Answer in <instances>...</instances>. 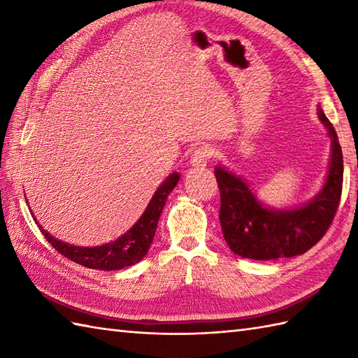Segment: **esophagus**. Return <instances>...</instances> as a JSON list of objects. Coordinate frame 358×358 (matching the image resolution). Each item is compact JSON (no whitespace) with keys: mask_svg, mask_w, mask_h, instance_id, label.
<instances>
[{"mask_svg":"<svg viewBox=\"0 0 358 358\" xmlns=\"http://www.w3.org/2000/svg\"><path fill=\"white\" fill-rule=\"evenodd\" d=\"M210 157H212V149L209 146H201L194 150V154L191 157V164L194 167H204L208 164Z\"/></svg>","mask_w":358,"mask_h":358,"instance_id":"obj_1","label":"esophagus"}]
</instances>
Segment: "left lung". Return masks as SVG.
<instances>
[{"label":"left lung","instance_id":"left-lung-1","mask_svg":"<svg viewBox=\"0 0 358 358\" xmlns=\"http://www.w3.org/2000/svg\"><path fill=\"white\" fill-rule=\"evenodd\" d=\"M331 136V162L322 191L306 204L292 209L266 208L238 175L215 167L220 189V223L234 254L250 260H277L305 254L329 229L343 187V154L337 132L317 109Z\"/></svg>","mask_w":358,"mask_h":358}]
</instances>
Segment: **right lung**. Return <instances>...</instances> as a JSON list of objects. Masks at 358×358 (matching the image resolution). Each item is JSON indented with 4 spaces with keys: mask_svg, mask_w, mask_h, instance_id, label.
Segmentation results:
<instances>
[{
    "mask_svg": "<svg viewBox=\"0 0 358 358\" xmlns=\"http://www.w3.org/2000/svg\"><path fill=\"white\" fill-rule=\"evenodd\" d=\"M180 175L177 172L171 173L163 185L157 189V192L152 196L146 210L138 218L131 229L121 235L115 241L108 243V245L95 246V248H81L73 246L69 243L53 238L49 232H45L40 226L43 235L48 240L52 248H55L59 254L64 255L69 260L78 263L89 269H101V271H117L127 268L143 260L146 257L148 250L154 240L157 231V224L159 215H162L163 208L173 187L177 186ZM34 220L36 218L34 215Z\"/></svg>",
    "mask_w": 358,
    "mask_h": 358,
    "instance_id": "obj_1",
    "label": "right lung"
}]
</instances>
